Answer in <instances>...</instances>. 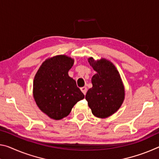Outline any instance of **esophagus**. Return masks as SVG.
Wrapping results in <instances>:
<instances>
[{
  "label": "esophagus",
  "mask_w": 159,
  "mask_h": 159,
  "mask_svg": "<svg viewBox=\"0 0 159 159\" xmlns=\"http://www.w3.org/2000/svg\"><path fill=\"white\" fill-rule=\"evenodd\" d=\"M80 90H81L84 95H85V93H86V92H87V88L86 87L80 88Z\"/></svg>",
  "instance_id": "obj_1"
}]
</instances>
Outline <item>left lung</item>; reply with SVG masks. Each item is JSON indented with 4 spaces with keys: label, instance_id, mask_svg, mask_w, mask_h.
<instances>
[{
    "label": "left lung",
    "instance_id": "left-lung-1",
    "mask_svg": "<svg viewBox=\"0 0 159 159\" xmlns=\"http://www.w3.org/2000/svg\"><path fill=\"white\" fill-rule=\"evenodd\" d=\"M89 62L97 73L92 77L93 87L88 90L85 99L93 115L106 118L122 105L125 98L124 85L119 72L110 61L102 59L95 61L90 57Z\"/></svg>",
    "mask_w": 159,
    "mask_h": 159
}]
</instances>
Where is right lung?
<instances>
[{
	"label": "right lung",
	"mask_w": 159,
	"mask_h": 159,
	"mask_svg": "<svg viewBox=\"0 0 159 159\" xmlns=\"http://www.w3.org/2000/svg\"><path fill=\"white\" fill-rule=\"evenodd\" d=\"M74 59L65 55L48 59L35 75L33 94L37 106L50 118L61 120L69 115L84 95L68 72Z\"/></svg>",
	"instance_id": "add662e5"
}]
</instances>
